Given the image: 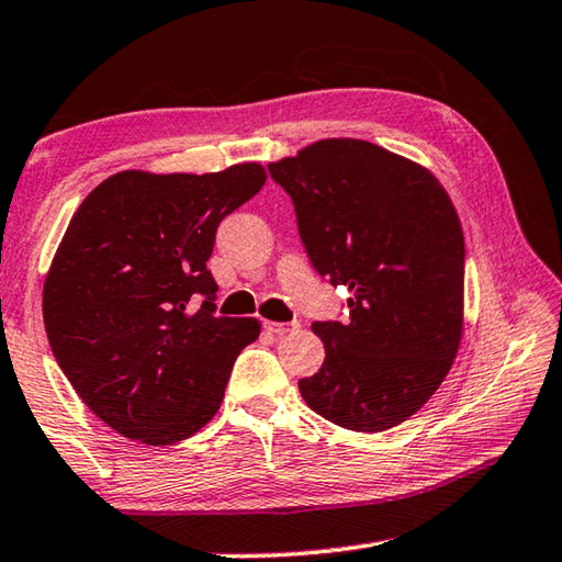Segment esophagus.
<instances>
[{
	"label": "esophagus",
	"mask_w": 562,
	"mask_h": 562,
	"mask_svg": "<svg viewBox=\"0 0 562 562\" xmlns=\"http://www.w3.org/2000/svg\"><path fill=\"white\" fill-rule=\"evenodd\" d=\"M265 329H270L272 334H278V336H284V334H290L294 329H300V324L297 322H265Z\"/></svg>",
	"instance_id": "1"
}]
</instances>
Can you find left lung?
Here are the masks:
<instances>
[{"label": "left lung", "instance_id": "1", "mask_svg": "<svg viewBox=\"0 0 562 562\" xmlns=\"http://www.w3.org/2000/svg\"><path fill=\"white\" fill-rule=\"evenodd\" d=\"M292 199L314 270L351 292L349 319L314 322L316 415L353 432L401 425L440 387L462 339L464 236L425 167L363 139H322L268 165Z\"/></svg>", "mask_w": 562, "mask_h": 562}]
</instances>
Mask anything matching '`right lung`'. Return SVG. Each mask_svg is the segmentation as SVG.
<instances>
[{"mask_svg": "<svg viewBox=\"0 0 562 562\" xmlns=\"http://www.w3.org/2000/svg\"><path fill=\"white\" fill-rule=\"evenodd\" d=\"M262 183L255 161L201 177L130 169L70 218L44 282L46 336L80 401L122 437L175 445L218 413L260 322L216 316L206 262L218 223Z\"/></svg>", "mask_w": 562, "mask_h": 562, "instance_id": "1", "label": "right lung"}]
</instances>
